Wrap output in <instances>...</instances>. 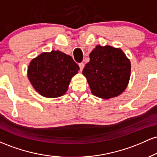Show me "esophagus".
<instances>
[{
    "mask_svg": "<svg viewBox=\"0 0 157 157\" xmlns=\"http://www.w3.org/2000/svg\"><path fill=\"white\" fill-rule=\"evenodd\" d=\"M79 67H80V71H82V69H83L84 68V63H79Z\"/></svg>",
    "mask_w": 157,
    "mask_h": 157,
    "instance_id": "1",
    "label": "esophagus"
}]
</instances>
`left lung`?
Here are the masks:
<instances>
[{"mask_svg":"<svg viewBox=\"0 0 157 157\" xmlns=\"http://www.w3.org/2000/svg\"><path fill=\"white\" fill-rule=\"evenodd\" d=\"M82 70L91 93L102 99L115 97L125 91L131 75V62L120 48L96 46Z\"/></svg>","mask_w":157,"mask_h":157,"instance_id":"1","label":"left lung"}]
</instances>
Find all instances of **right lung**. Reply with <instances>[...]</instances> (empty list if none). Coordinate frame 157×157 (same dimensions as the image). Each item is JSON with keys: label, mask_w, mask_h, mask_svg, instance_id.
<instances>
[{"label": "right lung", "mask_w": 157, "mask_h": 157, "mask_svg": "<svg viewBox=\"0 0 157 157\" xmlns=\"http://www.w3.org/2000/svg\"><path fill=\"white\" fill-rule=\"evenodd\" d=\"M79 69L71 56L53 50L34 58L29 66L27 75L39 94L56 98L66 94L71 77Z\"/></svg>", "instance_id": "right-lung-1"}]
</instances>
